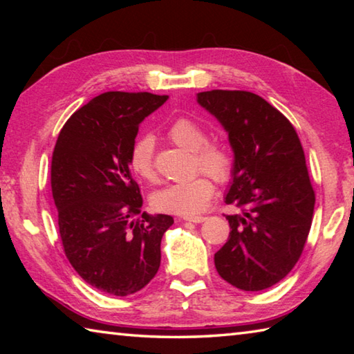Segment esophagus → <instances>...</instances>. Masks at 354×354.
Returning a JSON list of instances; mask_svg holds the SVG:
<instances>
[{
    "mask_svg": "<svg viewBox=\"0 0 354 354\" xmlns=\"http://www.w3.org/2000/svg\"><path fill=\"white\" fill-rule=\"evenodd\" d=\"M183 220L190 221V223H203L206 220V217H184Z\"/></svg>",
    "mask_w": 354,
    "mask_h": 354,
    "instance_id": "1",
    "label": "esophagus"
}]
</instances>
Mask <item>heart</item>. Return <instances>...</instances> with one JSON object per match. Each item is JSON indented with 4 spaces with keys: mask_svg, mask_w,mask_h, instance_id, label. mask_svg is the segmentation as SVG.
I'll return each mask as SVG.
<instances>
[{
    "mask_svg": "<svg viewBox=\"0 0 354 354\" xmlns=\"http://www.w3.org/2000/svg\"><path fill=\"white\" fill-rule=\"evenodd\" d=\"M169 137L178 147L194 151L195 169H201L218 181H226L232 171V156L227 147L218 142H206L207 136L200 123L179 117L170 124ZM129 165L137 176L154 181V137L142 134L129 151ZM206 173H198L181 183L169 184L153 195V206L160 212L195 215L205 211L214 195V183Z\"/></svg>",
    "mask_w": 354,
    "mask_h": 354,
    "instance_id": "heart-1",
    "label": "heart"
}]
</instances>
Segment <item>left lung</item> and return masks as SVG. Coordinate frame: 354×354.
Returning a JSON list of instances; mask_svg holds the SVG:
<instances>
[{"mask_svg":"<svg viewBox=\"0 0 354 354\" xmlns=\"http://www.w3.org/2000/svg\"><path fill=\"white\" fill-rule=\"evenodd\" d=\"M218 120L232 153L225 201L242 207L226 215L230 237L214 256L221 278L257 292L287 277L301 256L315 205L295 128L259 95L243 91L196 93Z\"/></svg>","mask_w":354,"mask_h":354,"instance_id":"obj_1","label":"left lung"}]
</instances>
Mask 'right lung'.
<instances>
[{"label": "right lung", "mask_w": 354, "mask_h": 354, "mask_svg": "<svg viewBox=\"0 0 354 354\" xmlns=\"http://www.w3.org/2000/svg\"><path fill=\"white\" fill-rule=\"evenodd\" d=\"M167 100L148 92L101 93L67 120L53 151L64 251L87 284L109 295H131L154 278L160 241L173 225L165 214L133 220L143 200L129 170L139 124Z\"/></svg>", "instance_id": "add662e5"}]
</instances>
